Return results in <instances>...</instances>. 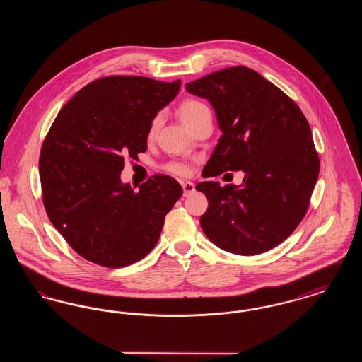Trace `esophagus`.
<instances>
[{"label":"esophagus","instance_id":"1","mask_svg":"<svg viewBox=\"0 0 362 362\" xmlns=\"http://www.w3.org/2000/svg\"><path fill=\"white\" fill-rule=\"evenodd\" d=\"M182 187H183V192H185L186 197L195 191V185L191 183V182H183V183H182Z\"/></svg>","mask_w":362,"mask_h":362}]
</instances>
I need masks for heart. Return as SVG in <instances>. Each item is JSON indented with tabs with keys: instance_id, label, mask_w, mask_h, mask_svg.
I'll return each mask as SVG.
<instances>
[{
	"instance_id": "heart-1",
	"label": "heart",
	"mask_w": 362,
	"mask_h": 362,
	"mask_svg": "<svg viewBox=\"0 0 362 362\" xmlns=\"http://www.w3.org/2000/svg\"><path fill=\"white\" fill-rule=\"evenodd\" d=\"M209 112L210 111H209L206 104L198 102V100H186L179 107V117L186 126H189V123H192L195 119H198L199 117H202L204 114H209ZM160 123H161L160 117H155L153 121L151 122L149 133H148L149 137L155 136L156 132L160 127ZM168 170L171 173H176V175H180V176H187L189 173V165L182 164V163H173L168 167Z\"/></svg>"
}]
</instances>
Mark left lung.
I'll return each mask as SVG.
<instances>
[{
    "label": "left lung",
    "instance_id": "left-lung-1",
    "mask_svg": "<svg viewBox=\"0 0 362 362\" xmlns=\"http://www.w3.org/2000/svg\"><path fill=\"white\" fill-rule=\"evenodd\" d=\"M211 104L223 136L204 177L243 171L240 186L202 182L207 239L236 255H258L292 235L319 176V157L301 110L255 70H217L186 84ZM226 175V173H225Z\"/></svg>",
    "mask_w": 362,
    "mask_h": 362
}]
</instances>
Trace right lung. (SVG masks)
<instances>
[{
	"label": "right lung",
	"instance_id": "add662e5",
	"mask_svg": "<svg viewBox=\"0 0 362 362\" xmlns=\"http://www.w3.org/2000/svg\"><path fill=\"white\" fill-rule=\"evenodd\" d=\"M180 80L110 76L81 88L45 138L39 175L55 229L83 258L118 269L155 248L182 186L155 175L139 189L123 183L124 157L146 151L151 122L176 98Z\"/></svg>",
	"mask_w": 362,
	"mask_h": 362
}]
</instances>
